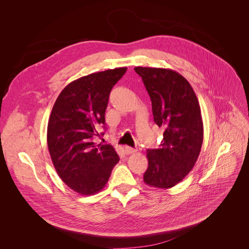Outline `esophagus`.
<instances>
[{
    "label": "esophagus",
    "mask_w": 249,
    "mask_h": 249,
    "mask_svg": "<svg viewBox=\"0 0 249 249\" xmlns=\"http://www.w3.org/2000/svg\"><path fill=\"white\" fill-rule=\"evenodd\" d=\"M124 152L126 155H132V154H135L137 152V149L135 148H132L130 146H124Z\"/></svg>",
    "instance_id": "esophagus-1"
}]
</instances>
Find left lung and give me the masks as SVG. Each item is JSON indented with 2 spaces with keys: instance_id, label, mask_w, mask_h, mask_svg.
<instances>
[{
  "instance_id": "obj_1",
  "label": "left lung",
  "mask_w": 249,
  "mask_h": 249,
  "mask_svg": "<svg viewBox=\"0 0 249 249\" xmlns=\"http://www.w3.org/2000/svg\"><path fill=\"white\" fill-rule=\"evenodd\" d=\"M152 101L155 123L164 129L160 148L147 149L143 180L169 189L189 173L200 153L203 124L197 97L182 74L157 67H135Z\"/></svg>"
}]
</instances>
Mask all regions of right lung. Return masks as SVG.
<instances>
[{
	"instance_id": "1",
	"label": "right lung",
	"mask_w": 249,
	"mask_h": 249,
	"mask_svg": "<svg viewBox=\"0 0 249 249\" xmlns=\"http://www.w3.org/2000/svg\"><path fill=\"white\" fill-rule=\"evenodd\" d=\"M125 71L118 67L72 81L52 109L47 136L52 162L60 178L82 195L100 192L119 161L112 145L92 141L104 135L97 127L105 125L111 89Z\"/></svg>"
}]
</instances>
